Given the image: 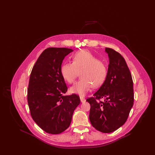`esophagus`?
Listing matches in <instances>:
<instances>
[{
    "instance_id": "34e87169",
    "label": "esophagus",
    "mask_w": 155,
    "mask_h": 155,
    "mask_svg": "<svg viewBox=\"0 0 155 155\" xmlns=\"http://www.w3.org/2000/svg\"><path fill=\"white\" fill-rule=\"evenodd\" d=\"M80 100H81V102L82 103H84V102H85L86 101V99L84 97H82V96H80Z\"/></svg>"
}]
</instances>
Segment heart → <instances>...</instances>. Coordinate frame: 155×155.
<instances>
[{
  "mask_svg": "<svg viewBox=\"0 0 155 155\" xmlns=\"http://www.w3.org/2000/svg\"><path fill=\"white\" fill-rule=\"evenodd\" d=\"M73 63L67 62L61 67L63 78L69 84L74 82L80 72L81 79L70 88L72 94L84 96L92 87L100 86L107 74L106 63L87 51H81L73 56Z\"/></svg>",
  "mask_w": 155,
  "mask_h": 155,
  "instance_id": "heart-1",
  "label": "heart"
}]
</instances>
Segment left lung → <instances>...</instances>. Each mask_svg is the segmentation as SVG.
Wrapping results in <instances>:
<instances>
[{
    "instance_id": "1",
    "label": "left lung",
    "mask_w": 155,
    "mask_h": 155,
    "mask_svg": "<svg viewBox=\"0 0 155 155\" xmlns=\"http://www.w3.org/2000/svg\"><path fill=\"white\" fill-rule=\"evenodd\" d=\"M109 64L107 77L95 97L87 101L91 105L89 120L97 130L112 133L125 123L134 103L132 76L123 57L114 50L106 48ZM103 98V102L96 99Z\"/></svg>"
}]
</instances>
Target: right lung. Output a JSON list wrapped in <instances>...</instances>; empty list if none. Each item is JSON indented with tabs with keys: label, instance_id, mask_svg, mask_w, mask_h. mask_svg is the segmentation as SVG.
Masks as SVG:
<instances>
[{
	"label": "right lung",
	"instance_id": "right-lung-1",
	"mask_svg": "<svg viewBox=\"0 0 155 155\" xmlns=\"http://www.w3.org/2000/svg\"><path fill=\"white\" fill-rule=\"evenodd\" d=\"M73 49L49 48L42 52L33 67L27 91V100L34 121L46 133L59 134L70 125L80 97L67 91L60 69L63 59Z\"/></svg>",
	"mask_w": 155,
	"mask_h": 155
}]
</instances>
